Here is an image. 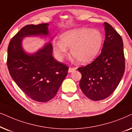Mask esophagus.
I'll return each mask as SVG.
<instances>
[{"label": "esophagus", "mask_w": 132, "mask_h": 132, "mask_svg": "<svg viewBox=\"0 0 132 132\" xmlns=\"http://www.w3.org/2000/svg\"><path fill=\"white\" fill-rule=\"evenodd\" d=\"M74 71H75V68H69V70H68V71H69V73L73 72Z\"/></svg>", "instance_id": "obj_1"}]
</instances>
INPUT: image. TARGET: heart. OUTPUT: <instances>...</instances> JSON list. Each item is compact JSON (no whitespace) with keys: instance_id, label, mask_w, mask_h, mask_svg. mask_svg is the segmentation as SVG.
Segmentation results:
<instances>
[{"instance_id":"1","label":"heart","mask_w":132,"mask_h":132,"mask_svg":"<svg viewBox=\"0 0 132 132\" xmlns=\"http://www.w3.org/2000/svg\"><path fill=\"white\" fill-rule=\"evenodd\" d=\"M103 44L100 31L82 27L66 31L60 36V42L54 43V54L59 60L68 55L71 49L72 57L81 64L90 63L99 54Z\"/></svg>"}]
</instances>
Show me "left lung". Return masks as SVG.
I'll return each instance as SVG.
<instances>
[{"label": "left lung", "instance_id": "obj_1", "mask_svg": "<svg viewBox=\"0 0 132 132\" xmlns=\"http://www.w3.org/2000/svg\"><path fill=\"white\" fill-rule=\"evenodd\" d=\"M104 26L106 37L100 55L90 64L78 68L82 75L80 88L94 101L109 96L117 89L125 71L122 38L108 23L105 22Z\"/></svg>", "mask_w": 132, "mask_h": 132}]
</instances>
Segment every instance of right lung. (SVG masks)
Listing matches in <instances>:
<instances>
[{"label":"right lung","instance_id":"1","mask_svg":"<svg viewBox=\"0 0 132 132\" xmlns=\"http://www.w3.org/2000/svg\"><path fill=\"white\" fill-rule=\"evenodd\" d=\"M49 25L24 26L11 38L8 48L7 66L12 78L29 98L42 103L55 96L69 68L54 59L50 42L36 52L28 54L23 48L22 41L27 37H50Z\"/></svg>","mask_w":132,"mask_h":132}]
</instances>
